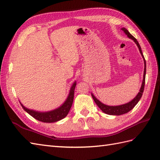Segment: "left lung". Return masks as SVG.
Segmentation results:
<instances>
[{
  "instance_id": "8db88e82",
  "label": "left lung",
  "mask_w": 160,
  "mask_h": 160,
  "mask_svg": "<svg viewBox=\"0 0 160 160\" xmlns=\"http://www.w3.org/2000/svg\"><path fill=\"white\" fill-rule=\"evenodd\" d=\"M121 30L125 33L126 35H128L129 38L132 39L133 42L136 43L137 46H138V48L143 58V60H144V69L143 80H142V85H141V87L140 88L138 93L137 94V95L132 100L131 102H129L127 103H125V104L120 105V106H108V105L104 104V103H102L99 101V100H98L95 97L93 94L91 93L92 98L94 99V101L96 103V104L98 105V106L103 111V112L107 114H109V115H117V116H118V115H121V114H123L125 113H128L131 110H132L133 108H134V106L137 104V103H138V102H139V100L140 99L141 97H142V93H143L144 84H145V76H146V61H145V59H144V57L142 54V50H141V47L140 46L138 42L137 41V39L134 38V37L132 36L130 33H129V32L125 28H122Z\"/></svg>"
}]
</instances>
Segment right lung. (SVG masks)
Listing matches in <instances>:
<instances>
[{"instance_id": "obj_1", "label": "right lung", "mask_w": 160, "mask_h": 160, "mask_svg": "<svg viewBox=\"0 0 160 160\" xmlns=\"http://www.w3.org/2000/svg\"><path fill=\"white\" fill-rule=\"evenodd\" d=\"M76 85V82H74L71 88H70L68 97L66 99L65 102L58 108H56L53 110L48 111V112H39V111L27 108L22 105L21 102L20 104L26 112L39 121L43 122H54L58 121L64 118L69 112L73 101L74 90H75Z\"/></svg>"}]
</instances>
